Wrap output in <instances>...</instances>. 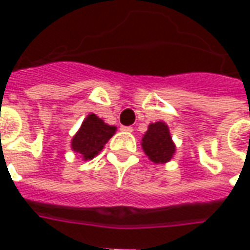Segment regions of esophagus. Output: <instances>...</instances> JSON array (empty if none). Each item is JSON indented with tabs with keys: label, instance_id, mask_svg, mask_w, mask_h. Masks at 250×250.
Instances as JSON below:
<instances>
[{
	"label": "esophagus",
	"instance_id": "34e87169",
	"mask_svg": "<svg viewBox=\"0 0 250 250\" xmlns=\"http://www.w3.org/2000/svg\"><path fill=\"white\" fill-rule=\"evenodd\" d=\"M120 130L125 131V132H132V131H134V128H132L131 125H123V127H122Z\"/></svg>",
	"mask_w": 250,
	"mask_h": 250
}]
</instances>
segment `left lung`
Returning <instances> with one entry per match:
<instances>
[{"label":"left lung","instance_id":"left-lung-1","mask_svg":"<svg viewBox=\"0 0 250 250\" xmlns=\"http://www.w3.org/2000/svg\"><path fill=\"white\" fill-rule=\"evenodd\" d=\"M142 147L146 155L155 164H165L174 153V145L165 123L157 122L149 125V130L142 138Z\"/></svg>","mask_w":250,"mask_h":250}]
</instances>
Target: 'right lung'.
Returning <instances> with one entry per match:
<instances>
[{
    "mask_svg": "<svg viewBox=\"0 0 250 250\" xmlns=\"http://www.w3.org/2000/svg\"><path fill=\"white\" fill-rule=\"evenodd\" d=\"M115 131L116 127L105 125L95 113H90L73 138L71 147L74 151L83 154V160H92L100 153L104 145L115 134Z\"/></svg>",
    "mask_w": 250,
    "mask_h": 250,
    "instance_id": "1",
    "label": "right lung"
}]
</instances>
